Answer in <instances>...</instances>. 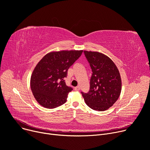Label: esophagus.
Instances as JSON below:
<instances>
[{"mask_svg": "<svg viewBox=\"0 0 150 150\" xmlns=\"http://www.w3.org/2000/svg\"><path fill=\"white\" fill-rule=\"evenodd\" d=\"M74 90H75L76 91H79V90H80V86H77L75 87V88H74Z\"/></svg>", "mask_w": 150, "mask_h": 150, "instance_id": "obj_1", "label": "esophagus"}]
</instances>
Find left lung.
Returning <instances> with one entry per match:
<instances>
[{
    "mask_svg": "<svg viewBox=\"0 0 150 150\" xmlns=\"http://www.w3.org/2000/svg\"><path fill=\"white\" fill-rule=\"evenodd\" d=\"M92 69L90 91L81 92L86 104L94 110H108L118 99L122 90L119 69L107 56L96 51H84Z\"/></svg>",
    "mask_w": 150,
    "mask_h": 150,
    "instance_id": "1",
    "label": "left lung"
}]
</instances>
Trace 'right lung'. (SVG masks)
<instances>
[{"label": "right lung", "mask_w": 150, "mask_h": 150, "mask_svg": "<svg viewBox=\"0 0 150 150\" xmlns=\"http://www.w3.org/2000/svg\"><path fill=\"white\" fill-rule=\"evenodd\" d=\"M83 50L52 51L47 54L34 68L30 86L34 98L46 108H54L66 102L73 90L67 86L64 78L68 68L82 53Z\"/></svg>", "instance_id": "right-lung-1"}]
</instances>
